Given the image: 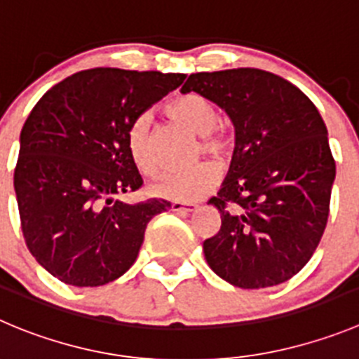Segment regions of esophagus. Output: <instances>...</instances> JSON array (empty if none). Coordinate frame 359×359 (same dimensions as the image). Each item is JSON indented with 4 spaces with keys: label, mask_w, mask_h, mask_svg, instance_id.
Wrapping results in <instances>:
<instances>
[{
    "label": "esophagus",
    "mask_w": 359,
    "mask_h": 359,
    "mask_svg": "<svg viewBox=\"0 0 359 359\" xmlns=\"http://www.w3.org/2000/svg\"><path fill=\"white\" fill-rule=\"evenodd\" d=\"M172 210H173V212L189 214V212H195L196 205H195V203H186V202H173L172 203Z\"/></svg>",
    "instance_id": "34e87169"
}]
</instances>
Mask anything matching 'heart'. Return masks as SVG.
<instances>
[{
  "label": "heart",
  "mask_w": 359,
  "mask_h": 359,
  "mask_svg": "<svg viewBox=\"0 0 359 359\" xmlns=\"http://www.w3.org/2000/svg\"><path fill=\"white\" fill-rule=\"evenodd\" d=\"M164 108L177 122L202 136L200 152L219 161L232 154L233 138L230 134L216 129L217 111L205 97L196 95V93H184L170 100ZM127 149L140 172L145 175H156L159 172V163L150 143L149 113L138 115L129 126ZM217 179H219V172L214 164L200 163L182 172L164 173L150 186V193L164 200L196 202L216 186Z\"/></svg>",
  "instance_id": "b5f03b06"
}]
</instances>
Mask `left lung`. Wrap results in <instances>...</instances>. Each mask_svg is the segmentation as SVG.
<instances>
[{
    "label": "left lung",
    "instance_id": "8db88e82",
    "mask_svg": "<svg viewBox=\"0 0 359 359\" xmlns=\"http://www.w3.org/2000/svg\"><path fill=\"white\" fill-rule=\"evenodd\" d=\"M180 92L217 104L236 129L229 175L209 200L221 229L203 243L207 264L241 289L290 280L330 216L337 166L323 116L297 86L260 69L191 74Z\"/></svg>",
    "mask_w": 359,
    "mask_h": 359
}]
</instances>
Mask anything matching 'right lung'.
I'll list each match as a JSON object with an SVG mask.
<instances>
[{"label":"right lung","instance_id":"right-lung-1","mask_svg":"<svg viewBox=\"0 0 359 359\" xmlns=\"http://www.w3.org/2000/svg\"><path fill=\"white\" fill-rule=\"evenodd\" d=\"M186 74L88 69L43 93L21 130L13 187L26 246L67 285L99 287L134 264L166 200L123 203L142 187L129 149L133 120L182 85Z\"/></svg>","mask_w":359,"mask_h":359}]
</instances>
